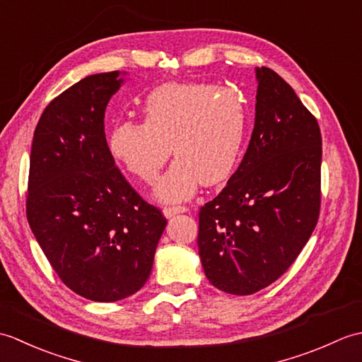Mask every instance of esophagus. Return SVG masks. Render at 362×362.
Masks as SVG:
<instances>
[{
  "mask_svg": "<svg viewBox=\"0 0 362 362\" xmlns=\"http://www.w3.org/2000/svg\"><path fill=\"white\" fill-rule=\"evenodd\" d=\"M189 209L188 206H182V205H174V206H166L163 209V214L166 218H173L175 214H180V213H187Z\"/></svg>",
  "mask_w": 362,
  "mask_h": 362,
  "instance_id": "esophagus-1",
  "label": "esophagus"
}]
</instances>
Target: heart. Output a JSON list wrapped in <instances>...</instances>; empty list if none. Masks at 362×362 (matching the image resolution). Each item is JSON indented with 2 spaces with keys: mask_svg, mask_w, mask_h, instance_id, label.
<instances>
[{
  "mask_svg": "<svg viewBox=\"0 0 362 362\" xmlns=\"http://www.w3.org/2000/svg\"><path fill=\"white\" fill-rule=\"evenodd\" d=\"M141 113L143 122H118L107 144L115 160L148 183L173 148L177 160L153 188L158 201H183L199 182L214 187L233 174L245 134L244 107L233 93L206 83H165L146 96Z\"/></svg>",
  "mask_w": 362,
  "mask_h": 362,
  "instance_id": "b5f03b06",
  "label": "heart"
}]
</instances>
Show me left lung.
I'll list each match as a JSON object with an SVG mask.
<instances>
[{"instance_id": "8db88e82", "label": "left lung", "mask_w": 362, "mask_h": 362, "mask_svg": "<svg viewBox=\"0 0 362 362\" xmlns=\"http://www.w3.org/2000/svg\"><path fill=\"white\" fill-rule=\"evenodd\" d=\"M255 126L226 188L199 211L206 279L249 296L288 271L320 210L322 138L316 118L275 71L255 68Z\"/></svg>"}]
</instances>
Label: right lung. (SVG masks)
<instances>
[{"label": "right lung", "instance_id": "add662e5", "mask_svg": "<svg viewBox=\"0 0 362 362\" xmlns=\"http://www.w3.org/2000/svg\"><path fill=\"white\" fill-rule=\"evenodd\" d=\"M126 71L91 74L42 113L29 160V227L76 294L118 302L151 275L166 219L129 185L109 151L104 113Z\"/></svg>", "mask_w": 362, "mask_h": 362}]
</instances>
